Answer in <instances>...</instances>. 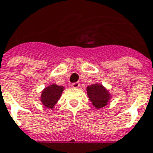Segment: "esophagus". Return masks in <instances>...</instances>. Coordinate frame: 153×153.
I'll return each instance as SVG.
<instances>
[{"label":"esophagus","mask_w":153,"mask_h":153,"mask_svg":"<svg viewBox=\"0 0 153 153\" xmlns=\"http://www.w3.org/2000/svg\"><path fill=\"white\" fill-rule=\"evenodd\" d=\"M71 86L74 88H79L80 86V84L79 82H75V83H73V84H71Z\"/></svg>","instance_id":"1"}]
</instances>
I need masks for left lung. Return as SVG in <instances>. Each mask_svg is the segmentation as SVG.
Listing matches in <instances>:
<instances>
[{"instance_id":"obj_1","label":"left lung","mask_w":153,"mask_h":153,"mask_svg":"<svg viewBox=\"0 0 153 153\" xmlns=\"http://www.w3.org/2000/svg\"><path fill=\"white\" fill-rule=\"evenodd\" d=\"M87 94L88 99L97 108H100L107 105L110 98V94L101 84H94L88 86Z\"/></svg>"}]
</instances>
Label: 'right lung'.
<instances>
[{
    "label": "right lung",
    "mask_w": 153,
    "mask_h": 153,
    "mask_svg": "<svg viewBox=\"0 0 153 153\" xmlns=\"http://www.w3.org/2000/svg\"><path fill=\"white\" fill-rule=\"evenodd\" d=\"M64 90L63 86H58L56 84H51L49 87L45 88L42 91L40 100L45 106L48 108H53L56 104L62 92Z\"/></svg>",
    "instance_id": "obj_1"
}]
</instances>
